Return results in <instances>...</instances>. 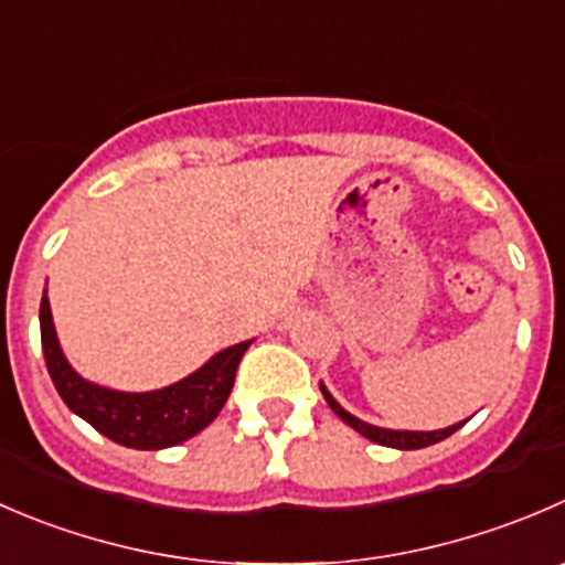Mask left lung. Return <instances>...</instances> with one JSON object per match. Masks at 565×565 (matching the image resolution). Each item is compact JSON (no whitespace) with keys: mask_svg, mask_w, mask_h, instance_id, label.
Wrapping results in <instances>:
<instances>
[{"mask_svg":"<svg viewBox=\"0 0 565 565\" xmlns=\"http://www.w3.org/2000/svg\"><path fill=\"white\" fill-rule=\"evenodd\" d=\"M320 392L322 397H326V403L331 405L333 414L339 416V419L344 422V425H350V428L355 430V434H361L364 439L375 441V445H383V447H394V450H422V447H430L436 445V441L447 439V436L456 434L458 428H463L467 425V419L463 422H456V425H450V428H441V430H392V428H377V425H370V422L359 419V416H353L350 411H344L342 405L333 399V394L328 392L326 383H320Z\"/></svg>","mask_w":565,"mask_h":565,"instance_id":"8db88e82","label":"left lung"}]
</instances>
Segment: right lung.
I'll list each match as a JSON object with an SVG mask.
<instances>
[{"instance_id":"obj_1","label":"right lung","mask_w":565,"mask_h":565,"mask_svg":"<svg viewBox=\"0 0 565 565\" xmlns=\"http://www.w3.org/2000/svg\"><path fill=\"white\" fill-rule=\"evenodd\" d=\"M250 342L254 339L221 350L171 386L154 392H118L85 381L68 364L54 331L46 289L41 298V344L54 388L76 416L109 441L131 450H166L201 434L226 405L239 359Z\"/></svg>"}]
</instances>
